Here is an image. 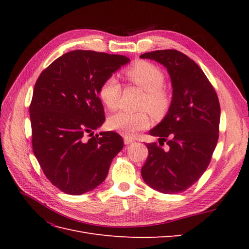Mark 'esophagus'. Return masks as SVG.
Returning <instances> with one entry per match:
<instances>
[{
  "mask_svg": "<svg viewBox=\"0 0 249 249\" xmlns=\"http://www.w3.org/2000/svg\"><path fill=\"white\" fill-rule=\"evenodd\" d=\"M124 144L127 145V144H131V143H133L135 140L132 137H124Z\"/></svg>",
  "mask_w": 249,
  "mask_h": 249,
  "instance_id": "34e87169",
  "label": "esophagus"
}]
</instances>
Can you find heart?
<instances>
[{
	"label": "heart",
	"instance_id": "heart-1",
	"mask_svg": "<svg viewBox=\"0 0 249 249\" xmlns=\"http://www.w3.org/2000/svg\"><path fill=\"white\" fill-rule=\"evenodd\" d=\"M124 76L132 84L145 91L141 107L146 108L153 116L160 118L165 116L171 105V96L165 88V76L159 67L146 62L138 61L124 71ZM122 85L115 76H110L103 82L100 88V97L105 106L113 110L117 107ZM149 124L148 113L145 110L131 112L119 111L110 116L108 125L125 137L134 136L138 131L145 129Z\"/></svg>",
	"mask_w": 249,
	"mask_h": 249
}]
</instances>
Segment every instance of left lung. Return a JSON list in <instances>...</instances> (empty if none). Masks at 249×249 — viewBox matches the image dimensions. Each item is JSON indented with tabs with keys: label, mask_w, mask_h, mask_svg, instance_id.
<instances>
[{
	"label": "left lung",
	"mask_w": 249,
	"mask_h": 249,
	"mask_svg": "<svg viewBox=\"0 0 249 249\" xmlns=\"http://www.w3.org/2000/svg\"><path fill=\"white\" fill-rule=\"evenodd\" d=\"M167 69L172 85L170 108L149 131L159 143H147V160L141 168L153 189L176 194L186 191L208 168L219 137L220 105L214 87L192 59L177 50L145 53ZM166 142L168 147L162 148Z\"/></svg>",
	"instance_id": "left-lung-1"
}]
</instances>
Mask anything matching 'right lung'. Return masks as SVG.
Returning <instances> with one entry per match:
<instances>
[{"label": "right lung", "instance_id": "right-lung-1", "mask_svg": "<svg viewBox=\"0 0 249 249\" xmlns=\"http://www.w3.org/2000/svg\"><path fill=\"white\" fill-rule=\"evenodd\" d=\"M129 62L123 55L76 50L56 59L35 83L29 110L33 153L48 179L66 194L101 185L124 147L117 133L93 131L105 122L103 82Z\"/></svg>", "mask_w": 249, "mask_h": 249}]
</instances>
